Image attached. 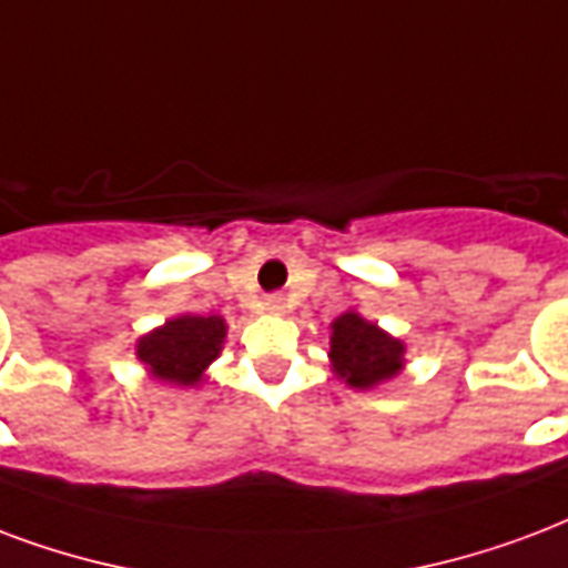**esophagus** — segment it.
Instances as JSON below:
<instances>
[{"mask_svg": "<svg viewBox=\"0 0 568 568\" xmlns=\"http://www.w3.org/2000/svg\"><path fill=\"white\" fill-rule=\"evenodd\" d=\"M264 310H267V313H283L285 310V301L280 295H267L264 297Z\"/></svg>", "mask_w": 568, "mask_h": 568, "instance_id": "esophagus-1", "label": "esophagus"}]
</instances>
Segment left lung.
<instances>
[{
	"mask_svg": "<svg viewBox=\"0 0 568 568\" xmlns=\"http://www.w3.org/2000/svg\"><path fill=\"white\" fill-rule=\"evenodd\" d=\"M406 346L385 334L376 322H367L348 310L331 325V367L352 388H376L403 369Z\"/></svg>",
	"mask_w": 568,
	"mask_h": 568,
	"instance_id": "obj_1",
	"label": "left lung"
}]
</instances>
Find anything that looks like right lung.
<instances>
[{"mask_svg":"<svg viewBox=\"0 0 568 568\" xmlns=\"http://www.w3.org/2000/svg\"><path fill=\"white\" fill-rule=\"evenodd\" d=\"M222 316H178L138 339L134 355L144 361L146 373L159 382L192 388L204 379V369L220 358L225 343Z\"/></svg>","mask_w":568,"mask_h":568,"instance_id":"right-lung-1","label":"right lung"}]
</instances>
